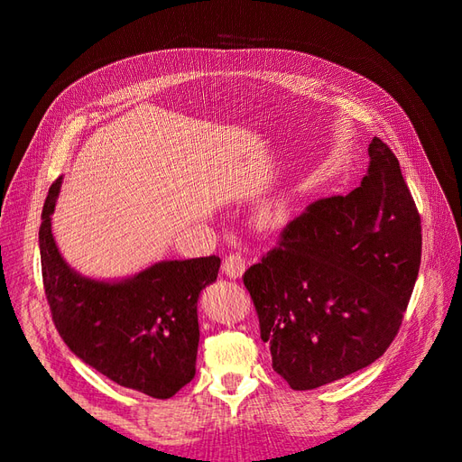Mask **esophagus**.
<instances>
[{
  "label": "esophagus",
  "mask_w": 462,
  "mask_h": 462,
  "mask_svg": "<svg viewBox=\"0 0 462 462\" xmlns=\"http://www.w3.org/2000/svg\"><path fill=\"white\" fill-rule=\"evenodd\" d=\"M244 270H246V262H244V258L238 256V254H230V256L224 258L222 273H224L226 278L238 280V278H242Z\"/></svg>",
  "instance_id": "34e87169"
}]
</instances>
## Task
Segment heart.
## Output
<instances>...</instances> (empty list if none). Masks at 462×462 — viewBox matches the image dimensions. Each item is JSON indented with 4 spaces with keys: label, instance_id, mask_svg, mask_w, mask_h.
<instances>
[{
    "label": "heart",
    "instance_id": "b5f03b06",
    "mask_svg": "<svg viewBox=\"0 0 462 462\" xmlns=\"http://www.w3.org/2000/svg\"><path fill=\"white\" fill-rule=\"evenodd\" d=\"M276 216H278V212L272 210V212L266 214V220H268V222H273V220H276Z\"/></svg>",
    "mask_w": 462,
    "mask_h": 462
}]
</instances>
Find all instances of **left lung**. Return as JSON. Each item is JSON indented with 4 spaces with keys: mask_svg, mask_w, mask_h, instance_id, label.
Instances as JSON below:
<instances>
[{
    "mask_svg": "<svg viewBox=\"0 0 462 462\" xmlns=\"http://www.w3.org/2000/svg\"><path fill=\"white\" fill-rule=\"evenodd\" d=\"M359 189L308 206L244 273L273 371L308 391L371 365L395 339L420 266V218L377 136Z\"/></svg>",
    "mask_w": 462,
    "mask_h": 462,
    "instance_id": "1",
    "label": "left lung"
}]
</instances>
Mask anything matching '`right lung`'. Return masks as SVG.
Segmentation results:
<instances>
[{
	"label": "right lung",
	"instance_id": "right-lung-1",
	"mask_svg": "<svg viewBox=\"0 0 462 462\" xmlns=\"http://www.w3.org/2000/svg\"><path fill=\"white\" fill-rule=\"evenodd\" d=\"M63 179L49 189L39 228L43 286L55 328L87 365L154 399L190 383L199 353V298L216 282L220 258L161 260L133 276L97 280L67 263L51 214Z\"/></svg>",
	"mask_w": 462,
	"mask_h": 462
}]
</instances>
